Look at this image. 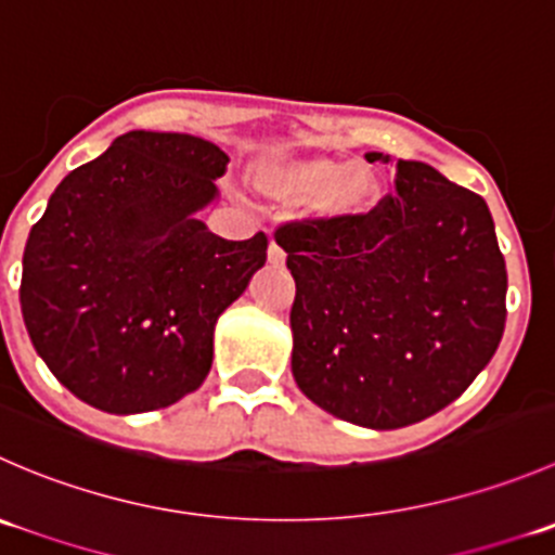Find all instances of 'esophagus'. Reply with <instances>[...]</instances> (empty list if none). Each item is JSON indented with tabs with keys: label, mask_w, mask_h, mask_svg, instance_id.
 <instances>
[{
	"label": "esophagus",
	"mask_w": 555,
	"mask_h": 555,
	"mask_svg": "<svg viewBox=\"0 0 555 555\" xmlns=\"http://www.w3.org/2000/svg\"><path fill=\"white\" fill-rule=\"evenodd\" d=\"M284 260H287V251H284L276 241H271V244H268V262H271V266H284Z\"/></svg>",
	"instance_id": "1"
}]
</instances>
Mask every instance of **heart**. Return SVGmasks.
<instances>
[{
  "label": "heart",
  "instance_id": "b5f03b06",
  "mask_svg": "<svg viewBox=\"0 0 555 555\" xmlns=\"http://www.w3.org/2000/svg\"><path fill=\"white\" fill-rule=\"evenodd\" d=\"M249 179L255 190L271 201L284 206L314 203L317 211L327 217L363 211L376 190L369 170L327 157L271 154L251 165Z\"/></svg>",
  "mask_w": 555,
  "mask_h": 555
}]
</instances>
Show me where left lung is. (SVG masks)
<instances>
[{"label": "left lung", "mask_w": 555, "mask_h": 555, "mask_svg": "<svg viewBox=\"0 0 555 555\" xmlns=\"http://www.w3.org/2000/svg\"><path fill=\"white\" fill-rule=\"evenodd\" d=\"M276 244L295 279L293 376L341 421H426L502 341L507 266L491 211L431 165L398 159L396 192L369 214L287 222Z\"/></svg>", "instance_id": "1"}]
</instances>
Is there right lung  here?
<instances>
[{
  "mask_svg": "<svg viewBox=\"0 0 555 555\" xmlns=\"http://www.w3.org/2000/svg\"><path fill=\"white\" fill-rule=\"evenodd\" d=\"M228 163L195 134L134 129L64 176L31 228L24 325L89 406L152 412L211 371L214 325L268 257L266 233L224 241L197 219Z\"/></svg>",
  "mask_w": 555,
  "mask_h": 555,
  "instance_id": "add662e5",
  "label": "right lung"
}]
</instances>
